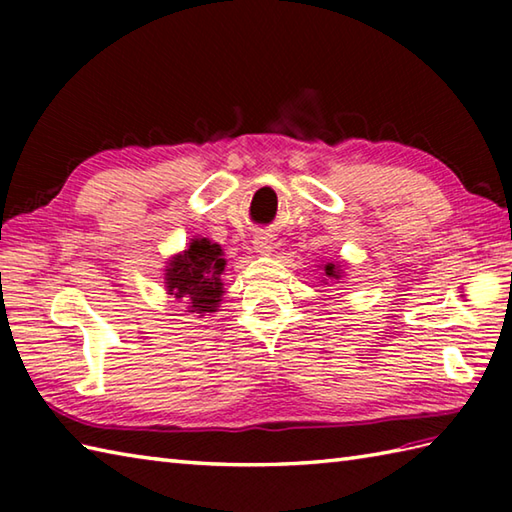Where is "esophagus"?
<instances>
[{
  "mask_svg": "<svg viewBox=\"0 0 512 512\" xmlns=\"http://www.w3.org/2000/svg\"><path fill=\"white\" fill-rule=\"evenodd\" d=\"M253 248H255L257 255H270V253H273V248H275L273 235L264 233V231L257 233V235L253 237Z\"/></svg>",
  "mask_w": 512,
  "mask_h": 512,
  "instance_id": "1",
  "label": "esophagus"
}]
</instances>
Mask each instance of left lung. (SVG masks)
<instances>
[{"instance_id": "1", "label": "left lung", "mask_w": 512, "mask_h": 512, "mask_svg": "<svg viewBox=\"0 0 512 512\" xmlns=\"http://www.w3.org/2000/svg\"><path fill=\"white\" fill-rule=\"evenodd\" d=\"M323 273H325V279H323L325 284H328V281H334V279H341L343 277L339 264H325L323 266Z\"/></svg>"}]
</instances>
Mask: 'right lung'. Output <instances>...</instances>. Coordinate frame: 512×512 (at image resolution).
Returning <instances> with one entry per match:
<instances>
[{
  "label": "right lung",
  "mask_w": 512,
  "mask_h": 512,
  "mask_svg": "<svg viewBox=\"0 0 512 512\" xmlns=\"http://www.w3.org/2000/svg\"><path fill=\"white\" fill-rule=\"evenodd\" d=\"M222 255V246L213 244L211 239H191L189 248L171 257L165 268L169 295L189 303V312L200 314V317L217 312L224 295L222 273L226 259Z\"/></svg>",
  "instance_id": "add662e5"
}]
</instances>
